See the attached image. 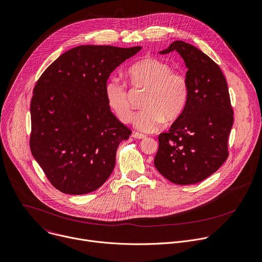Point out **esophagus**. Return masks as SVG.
<instances>
[{
	"label": "esophagus",
	"instance_id": "1",
	"mask_svg": "<svg viewBox=\"0 0 262 262\" xmlns=\"http://www.w3.org/2000/svg\"><path fill=\"white\" fill-rule=\"evenodd\" d=\"M133 137L135 138V139H139V140H143V139H146V136L145 135H143V134H140V133H134L133 134Z\"/></svg>",
	"mask_w": 262,
	"mask_h": 262
}]
</instances>
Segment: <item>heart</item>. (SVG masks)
Listing matches in <instances>:
<instances>
[{"label": "heart", "mask_w": 262, "mask_h": 262, "mask_svg": "<svg viewBox=\"0 0 262 262\" xmlns=\"http://www.w3.org/2000/svg\"><path fill=\"white\" fill-rule=\"evenodd\" d=\"M127 77L135 89L146 90L142 103L145 109L133 117L136 128L153 133L164 119L172 122L181 116L189 93L187 79L182 73L172 71L168 63L160 59L149 57L133 64ZM105 98L109 109L119 120H130L133 109L124 83L117 78L109 79L105 84Z\"/></svg>", "instance_id": "1"}]
</instances>
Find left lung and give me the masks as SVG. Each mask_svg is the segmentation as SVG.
Returning <instances> with one entry per match:
<instances>
[{
  "label": "left lung",
  "instance_id": "8db88e82",
  "mask_svg": "<svg viewBox=\"0 0 262 262\" xmlns=\"http://www.w3.org/2000/svg\"><path fill=\"white\" fill-rule=\"evenodd\" d=\"M171 51L180 54L187 68L188 100L168 133L158 136L154 165L170 182L189 185L211 176L226 160L233 112L225 77L213 59L183 41L159 53Z\"/></svg>",
  "mask_w": 262,
  "mask_h": 262
}]
</instances>
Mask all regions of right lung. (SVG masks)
Returning a JSON list of instances; mask_svg holds the SVG:
<instances>
[{
    "instance_id": "1",
    "label": "right lung",
    "mask_w": 262,
    "mask_h": 262,
    "mask_svg": "<svg viewBox=\"0 0 262 262\" xmlns=\"http://www.w3.org/2000/svg\"><path fill=\"white\" fill-rule=\"evenodd\" d=\"M141 46L82 45L62 53L41 75L31 102V151L50 183L67 194L101 187L130 130L109 109L110 74Z\"/></svg>"
}]
</instances>
